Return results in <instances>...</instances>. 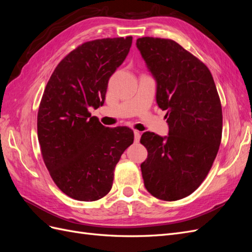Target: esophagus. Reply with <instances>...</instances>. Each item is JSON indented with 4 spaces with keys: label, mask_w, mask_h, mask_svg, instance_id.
Returning a JSON list of instances; mask_svg holds the SVG:
<instances>
[{
    "label": "esophagus",
    "mask_w": 252,
    "mask_h": 252,
    "mask_svg": "<svg viewBox=\"0 0 252 252\" xmlns=\"http://www.w3.org/2000/svg\"><path fill=\"white\" fill-rule=\"evenodd\" d=\"M134 142L138 143L140 141V138H141V132L138 131V130H134Z\"/></svg>",
    "instance_id": "obj_1"
}]
</instances>
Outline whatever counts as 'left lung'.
Returning a JSON list of instances; mask_svg holds the SVG:
<instances>
[{
	"label": "left lung",
	"mask_w": 252,
	"mask_h": 252,
	"mask_svg": "<svg viewBox=\"0 0 252 252\" xmlns=\"http://www.w3.org/2000/svg\"><path fill=\"white\" fill-rule=\"evenodd\" d=\"M136 47L157 82V103L166 110L168 135L146 131L141 164L147 191L163 201L191 194L208 174L222 139V106L204 63L168 39L145 36Z\"/></svg>",
	"instance_id": "1"
}]
</instances>
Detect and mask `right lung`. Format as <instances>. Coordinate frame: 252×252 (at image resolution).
Masks as SVG:
<instances>
[{
  "mask_svg": "<svg viewBox=\"0 0 252 252\" xmlns=\"http://www.w3.org/2000/svg\"><path fill=\"white\" fill-rule=\"evenodd\" d=\"M132 36L94 40L67 55L52 72L37 112V139L56 185L78 201H96L112 187L114 167L133 143L127 127H105L88 109L103 106L109 78Z\"/></svg>",
  "mask_w": 252,
  "mask_h": 252,
  "instance_id": "add662e5",
  "label": "right lung"
}]
</instances>
